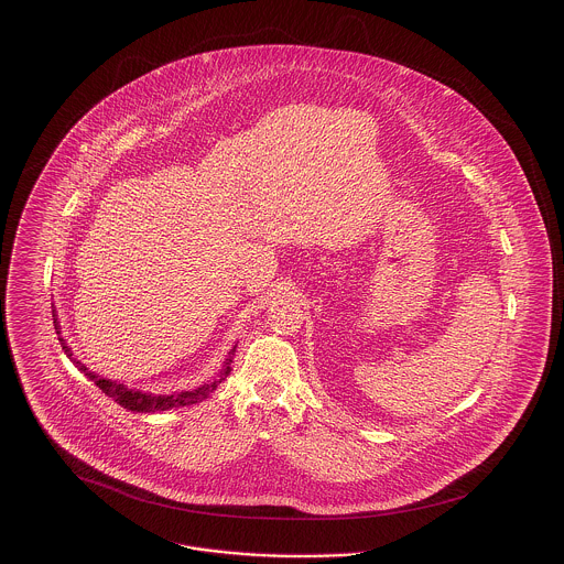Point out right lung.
Returning <instances> with one entry per match:
<instances>
[{"mask_svg": "<svg viewBox=\"0 0 564 564\" xmlns=\"http://www.w3.org/2000/svg\"><path fill=\"white\" fill-rule=\"evenodd\" d=\"M53 317L54 329H56V334H58L61 347L65 350V355L74 361V366H76L88 380H93L108 398H111L116 403H120L122 408L131 410V412H162V410H171V408H180V405L203 402V400H207V398L214 393L215 389H217V384H219L221 380H226V376L230 375V370H232L230 364H232V355H235L237 347L230 349L226 361H224V366H221V370L217 372L214 380H207L205 384H200V387H196V389H192V391L148 393V391H141V389H131V387H127L124 382H118V380H111V378H104V376L88 370V368L82 364L80 359H76L74 350L69 349L67 343L61 338V325L56 322V311H53Z\"/></svg>", "mask_w": 564, "mask_h": 564, "instance_id": "1", "label": "right lung"}]
</instances>
